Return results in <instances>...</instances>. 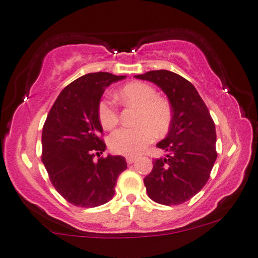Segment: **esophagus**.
<instances>
[{"instance_id": "34e87169", "label": "esophagus", "mask_w": 258, "mask_h": 258, "mask_svg": "<svg viewBox=\"0 0 258 258\" xmlns=\"http://www.w3.org/2000/svg\"><path fill=\"white\" fill-rule=\"evenodd\" d=\"M136 160H137L136 156H127V157H126V162H127L128 164H132Z\"/></svg>"}]
</instances>
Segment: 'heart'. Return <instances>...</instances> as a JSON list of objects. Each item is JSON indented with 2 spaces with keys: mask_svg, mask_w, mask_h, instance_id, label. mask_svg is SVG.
Masks as SVG:
<instances>
[{
  "mask_svg": "<svg viewBox=\"0 0 258 258\" xmlns=\"http://www.w3.org/2000/svg\"><path fill=\"white\" fill-rule=\"evenodd\" d=\"M118 98L125 105L138 107L137 127H121L111 134L109 147L120 155L133 156L141 153L153 141L155 133L162 136L171 124V106L168 101L157 96L151 84L134 81L121 87L117 92ZM98 119L103 128L111 130L118 124L119 112L112 101L103 98L97 106Z\"/></svg>",
  "mask_w": 258,
  "mask_h": 258,
  "instance_id": "obj_1",
  "label": "heart"
}]
</instances>
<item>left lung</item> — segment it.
<instances>
[{
	"instance_id": "8db88e82",
	"label": "left lung",
	"mask_w": 258,
	"mask_h": 258,
	"mask_svg": "<svg viewBox=\"0 0 258 258\" xmlns=\"http://www.w3.org/2000/svg\"><path fill=\"white\" fill-rule=\"evenodd\" d=\"M134 78L155 83L167 95L172 118L168 136L156 146L166 157L153 161L144 179L149 198L162 205H179L201 191L217 160L215 126L198 91L176 73L151 71Z\"/></svg>"
}]
</instances>
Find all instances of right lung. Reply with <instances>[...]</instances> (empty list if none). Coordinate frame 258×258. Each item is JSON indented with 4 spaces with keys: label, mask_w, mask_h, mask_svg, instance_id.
<instances>
[{
    "label": "right lung",
    "mask_w": 258,
    "mask_h": 258,
    "mask_svg": "<svg viewBox=\"0 0 258 258\" xmlns=\"http://www.w3.org/2000/svg\"><path fill=\"white\" fill-rule=\"evenodd\" d=\"M110 73H90L75 80L57 96L41 134V160L55 190L79 207L111 201L118 176L127 168L120 155L94 156L105 151L97 106L105 88L125 79Z\"/></svg>",
    "instance_id": "right-lung-1"
}]
</instances>
